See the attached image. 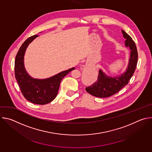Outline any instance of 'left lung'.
<instances>
[{"mask_svg":"<svg viewBox=\"0 0 152 152\" xmlns=\"http://www.w3.org/2000/svg\"><path fill=\"white\" fill-rule=\"evenodd\" d=\"M125 40V46L131 49V55L127 68L125 72L117 77L108 76L102 70H99L97 80L85 88L89 94L97 97L104 98L111 96L118 92L132 77L135 71L138 62V52L135 42L123 30L121 31Z\"/></svg>","mask_w":152,"mask_h":152,"instance_id":"8db88e82","label":"left lung"}]
</instances>
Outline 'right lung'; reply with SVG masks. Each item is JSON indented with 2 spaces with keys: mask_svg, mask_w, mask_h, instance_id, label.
<instances>
[{
  "mask_svg": "<svg viewBox=\"0 0 152 152\" xmlns=\"http://www.w3.org/2000/svg\"><path fill=\"white\" fill-rule=\"evenodd\" d=\"M38 36L35 35L28 38L19 49L15 59V77L26 99L32 103L45 104L55 99L62 79L75 68L45 79H34L30 76L25 68L24 55L28 45Z\"/></svg>",
  "mask_w": 152,
  "mask_h": 152,
  "instance_id": "1",
  "label": "right lung"
}]
</instances>
